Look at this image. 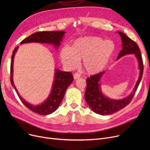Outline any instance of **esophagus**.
<instances>
[{
	"mask_svg": "<svg viewBox=\"0 0 150 150\" xmlns=\"http://www.w3.org/2000/svg\"><path fill=\"white\" fill-rule=\"evenodd\" d=\"M80 76H81L80 74H78V73H75V74H74V78L75 80L78 79V78H79Z\"/></svg>",
	"mask_w": 150,
	"mask_h": 150,
	"instance_id": "34e87169",
	"label": "esophagus"
}]
</instances>
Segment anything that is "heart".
<instances>
[{"label":"heart","instance_id":"b5f03b06","mask_svg":"<svg viewBox=\"0 0 150 150\" xmlns=\"http://www.w3.org/2000/svg\"><path fill=\"white\" fill-rule=\"evenodd\" d=\"M115 50L113 41L100 37L89 36L78 38L70 48L63 47L60 52L62 62L68 68L76 67L83 59V66L88 74L93 75L103 70Z\"/></svg>","mask_w":150,"mask_h":150}]
</instances>
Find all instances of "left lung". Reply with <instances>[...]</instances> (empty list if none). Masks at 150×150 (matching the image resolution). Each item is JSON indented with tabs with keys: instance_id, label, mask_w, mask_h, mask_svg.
I'll return each instance as SVG.
<instances>
[{
	"instance_id": "1",
	"label": "left lung",
	"mask_w": 150,
	"mask_h": 150,
	"mask_svg": "<svg viewBox=\"0 0 150 150\" xmlns=\"http://www.w3.org/2000/svg\"><path fill=\"white\" fill-rule=\"evenodd\" d=\"M117 32L121 36L122 49L118 55L117 59H119L125 54H134L139 62L140 74L132 92L129 96L122 100L110 99L105 97L102 93L100 81L101 77L105 73V71L91 76L86 79L87 87L85 92L86 101L93 111L102 115L114 114L124 108L130 103L137 91L144 72L143 61L139 46L125 33L120 31Z\"/></svg>"
}]
</instances>
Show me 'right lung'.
Listing matches in <instances>:
<instances>
[{
	"label": "right lung",
	"instance_id": "obj_1",
	"mask_svg": "<svg viewBox=\"0 0 150 150\" xmlns=\"http://www.w3.org/2000/svg\"><path fill=\"white\" fill-rule=\"evenodd\" d=\"M66 33L64 31H39L31 35L27 38L24 39L21 42V44L29 42H39L53 44L57 49H58L63 36ZM18 46L16 47L13 52L11 56V61L10 66V81L11 85L15 89L16 92L23 103L27 108L39 115H49L56 111L59 107L60 103L64 98L65 92L69 87V86L74 81V77L72 72H62L59 69L55 70L54 81L53 84L52 90L49 97L43 103L39 105H33L28 102L23 100L18 92L16 88L13 83V61L15 53L16 52Z\"/></svg>",
	"mask_w": 150,
	"mask_h": 150
}]
</instances>
